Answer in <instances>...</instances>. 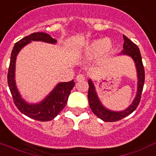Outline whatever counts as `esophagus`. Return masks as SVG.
Listing matches in <instances>:
<instances>
[{
  "label": "esophagus",
  "instance_id": "1",
  "mask_svg": "<svg viewBox=\"0 0 156 156\" xmlns=\"http://www.w3.org/2000/svg\"><path fill=\"white\" fill-rule=\"evenodd\" d=\"M83 80H85L84 75H82V74H78V75H77V77H76V81L81 82V81Z\"/></svg>",
  "mask_w": 156,
  "mask_h": 156
}]
</instances>
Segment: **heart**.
Here are the masks:
<instances>
[{
	"label": "heart",
	"instance_id": "b5f03b06",
	"mask_svg": "<svg viewBox=\"0 0 156 156\" xmlns=\"http://www.w3.org/2000/svg\"><path fill=\"white\" fill-rule=\"evenodd\" d=\"M112 45L107 39H98L92 41L86 49L85 55L89 58H95L102 53H107L110 51Z\"/></svg>",
	"mask_w": 156,
	"mask_h": 156
}]
</instances>
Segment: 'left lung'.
Wrapping results in <instances>:
<instances>
[{"label": "left lung", "instance_id": "1", "mask_svg": "<svg viewBox=\"0 0 156 156\" xmlns=\"http://www.w3.org/2000/svg\"><path fill=\"white\" fill-rule=\"evenodd\" d=\"M123 49L121 51L120 54L131 57L135 62L138 79L137 92H136V95L133 100V102L127 108L123 111H111L102 105L101 100L98 98L93 81L90 78L88 80V83H89L88 101H89L90 107L93 111V113L104 122H116V121H119V120L126 117L127 115H131L133 111L137 108L140 99H141V94L143 91V88H144V79H145V73H144V68L143 62H142V57L140 54V49L138 48V46L135 43H133L125 35H123Z\"/></svg>", "mask_w": 156, "mask_h": 156}]
</instances>
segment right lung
I'll use <instances>...</instances> for the list:
<instances>
[{
	"instance_id": "add662e5",
	"label": "right lung",
	"mask_w": 156,
	"mask_h": 156,
	"mask_svg": "<svg viewBox=\"0 0 156 156\" xmlns=\"http://www.w3.org/2000/svg\"><path fill=\"white\" fill-rule=\"evenodd\" d=\"M31 41H43L49 44H56L57 40L45 33L38 32L31 34L15 44L10 58L9 68L8 71V84L14 103L19 111L33 119L45 122L54 119L65 107L70 91L74 87V80L66 82H59L50 93L41 102L37 103L27 102L21 97L16 85L15 69L17 54L21 49Z\"/></svg>"
}]
</instances>
